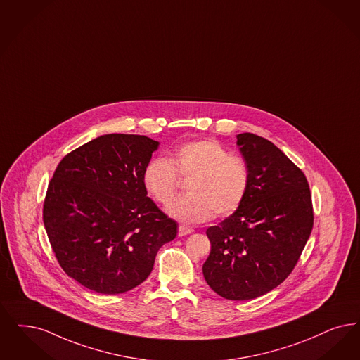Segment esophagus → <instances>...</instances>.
Masks as SVG:
<instances>
[{"label":"esophagus","instance_id":"esophagus-1","mask_svg":"<svg viewBox=\"0 0 360 360\" xmlns=\"http://www.w3.org/2000/svg\"><path fill=\"white\" fill-rule=\"evenodd\" d=\"M194 229H191V228H187V226H179L178 228V236L179 237H184V236H187V234H190V233H193Z\"/></svg>","mask_w":360,"mask_h":360}]
</instances>
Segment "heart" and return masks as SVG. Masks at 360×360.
<instances>
[{"label":"heart","mask_w":360,"mask_h":360,"mask_svg":"<svg viewBox=\"0 0 360 360\" xmlns=\"http://www.w3.org/2000/svg\"><path fill=\"white\" fill-rule=\"evenodd\" d=\"M179 176L191 178L187 185L190 194L172 203L167 213L184 224L207 221L214 213L231 216L243 205L250 185L244 159L231 155L214 139L181 144L170 159H150L142 182L147 194L166 206L175 197Z\"/></svg>","instance_id":"1"}]
</instances>
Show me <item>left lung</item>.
Segmentation results:
<instances>
[{
  "label": "left lung",
  "instance_id": "8db88e82",
  "mask_svg": "<svg viewBox=\"0 0 360 360\" xmlns=\"http://www.w3.org/2000/svg\"><path fill=\"white\" fill-rule=\"evenodd\" d=\"M250 185L243 205L207 228L212 250L202 266L209 287L228 300H250L280 285L312 226L311 191L302 170L259 135H237Z\"/></svg>",
  "mask_w": 360,
  "mask_h": 360
}]
</instances>
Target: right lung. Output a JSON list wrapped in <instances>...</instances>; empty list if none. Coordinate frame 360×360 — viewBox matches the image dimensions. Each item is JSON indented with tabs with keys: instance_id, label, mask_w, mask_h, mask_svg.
Returning <instances> with one entry per match:
<instances>
[{
	"instance_id": "add662e5",
	"label": "right lung",
	"mask_w": 360,
	"mask_h": 360,
	"mask_svg": "<svg viewBox=\"0 0 360 360\" xmlns=\"http://www.w3.org/2000/svg\"><path fill=\"white\" fill-rule=\"evenodd\" d=\"M159 142L107 134L65 155L49 182L43 219L63 271L103 295L131 290L151 274L176 222L147 197L144 166Z\"/></svg>"
}]
</instances>
